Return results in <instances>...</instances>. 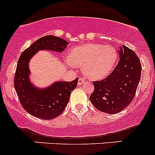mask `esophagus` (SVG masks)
Segmentation results:
<instances>
[{
	"label": "esophagus",
	"instance_id": "esophagus-1",
	"mask_svg": "<svg viewBox=\"0 0 155 155\" xmlns=\"http://www.w3.org/2000/svg\"><path fill=\"white\" fill-rule=\"evenodd\" d=\"M85 79H84V78H79V81H78V85H82V84L84 83V82H85Z\"/></svg>",
	"mask_w": 155,
	"mask_h": 155
}]
</instances>
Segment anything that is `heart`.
<instances>
[{
	"mask_svg": "<svg viewBox=\"0 0 155 155\" xmlns=\"http://www.w3.org/2000/svg\"><path fill=\"white\" fill-rule=\"evenodd\" d=\"M118 58L114 47L88 43L73 48L70 54L72 63L83 68L84 73L91 79H101L112 71Z\"/></svg>",
	"mask_w": 155,
	"mask_h": 155,
	"instance_id": "b5f03b06",
	"label": "heart"
}]
</instances>
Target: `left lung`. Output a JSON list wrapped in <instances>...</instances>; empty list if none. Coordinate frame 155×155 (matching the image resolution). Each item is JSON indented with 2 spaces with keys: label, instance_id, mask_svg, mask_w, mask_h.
I'll return each mask as SVG.
<instances>
[{
  "label": "left lung",
  "instance_id": "1",
  "mask_svg": "<svg viewBox=\"0 0 155 155\" xmlns=\"http://www.w3.org/2000/svg\"><path fill=\"white\" fill-rule=\"evenodd\" d=\"M120 60L113 71L103 80L94 82L90 101L98 110L109 114L122 111L132 102L141 77L142 65L130 48L120 47Z\"/></svg>",
  "mask_w": 155,
  "mask_h": 155
}]
</instances>
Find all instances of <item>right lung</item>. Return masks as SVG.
<instances>
[{
	"mask_svg": "<svg viewBox=\"0 0 155 155\" xmlns=\"http://www.w3.org/2000/svg\"><path fill=\"white\" fill-rule=\"evenodd\" d=\"M68 44L66 40L47 35L38 39L26 48L17 64L14 87L21 105L30 115L44 120L60 115L70 100V94L77 87L78 78L72 82H56L43 89L34 87L29 80V61L39 50L61 52Z\"/></svg>",
	"mask_w": 155,
	"mask_h": 155,
	"instance_id": "add662e5",
	"label": "right lung"
}]
</instances>
